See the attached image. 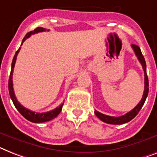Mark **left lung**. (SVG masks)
<instances>
[{"instance_id": "left-lung-1", "label": "left lung", "mask_w": 157, "mask_h": 157, "mask_svg": "<svg viewBox=\"0 0 157 157\" xmlns=\"http://www.w3.org/2000/svg\"><path fill=\"white\" fill-rule=\"evenodd\" d=\"M132 47L133 50H134L135 54L136 55L138 60L140 61V63L142 65V67H143L144 72V90L143 96H142V99L140 101V103L136 105V107H134L132 111H130L129 112H128L127 114L124 115L122 116H119V117H114V116H107V115H104V114L100 113L99 111H94V114L96 115V116L99 118V120H101L103 122L107 123V124H126V123L129 122L131 120H132L133 118H135L136 116V115L139 113V111H140V109L143 107L144 103L145 102L146 98L147 96V94H148V78H147V72H146V63L145 59L144 58L143 54L141 53L140 48L139 47L136 45H134L132 44Z\"/></svg>"}]
</instances>
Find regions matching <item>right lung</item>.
<instances>
[{
	"label": "right lung",
	"instance_id": "right-lung-1",
	"mask_svg": "<svg viewBox=\"0 0 157 157\" xmlns=\"http://www.w3.org/2000/svg\"><path fill=\"white\" fill-rule=\"evenodd\" d=\"M46 29H44V28H41V27H37V29H35L33 31H30L29 33H27L25 37L23 38L22 42H21V45L23 44L25 40L29 37L32 34H34V33H37L39 32H43V31H46ZM49 31V30H48ZM21 50V47L17 50V51L16 52L15 55L13 57V62H12V67H11V72H10V79H9V92H10V98H11L13 103L14 106L16 107L17 111L20 112L23 116H24L26 120H28L30 122L33 123H44L46 122V121H50V120H53L55 117L59 115V113L62 111V108H63V106L64 104V103H63L61 105H59L58 107H56L55 109L52 110L50 111H47V112H44V113H35L33 111H30V110L27 109L25 107H24L19 102L17 99L16 96H15V94H14L13 87V72L14 66H15V63H16L17 56L18 53H19V50Z\"/></svg>",
	"mask_w": 157,
	"mask_h": 157
}]
</instances>
